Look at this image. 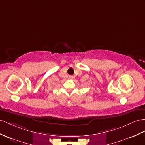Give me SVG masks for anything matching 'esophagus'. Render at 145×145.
Wrapping results in <instances>:
<instances>
[{"label":"esophagus","mask_w":145,"mask_h":145,"mask_svg":"<svg viewBox=\"0 0 145 145\" xmlns=\"http://www.w3.org/2000/svg\"><path fill=\"white\" fill-rule=\"evenodd\" d=\"M69 78H72V76H70Z\"/></svg>","instance_id":"1"}]
</instances>
